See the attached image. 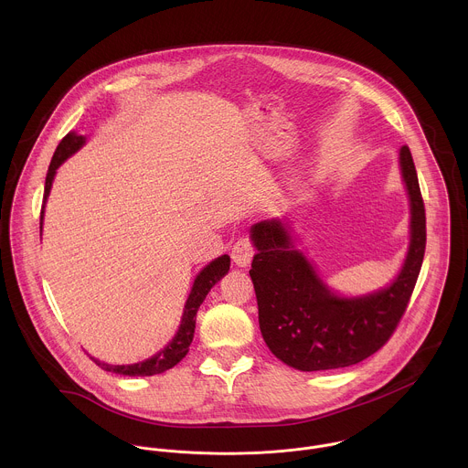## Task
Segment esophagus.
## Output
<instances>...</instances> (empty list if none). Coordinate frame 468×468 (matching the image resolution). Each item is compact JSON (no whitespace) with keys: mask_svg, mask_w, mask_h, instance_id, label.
<instances>
[{"mask_svg":"<svg viewBox=\"0 0 468 468\" xmlns=\"http://www.w3.org/2000/svg\"><path fill=\"white\" fill-rule=\"evenodd\" d=\"M254 243L250 241V238H239L234 247H232V261L238 267H249L252 258H254Z\"/></svg>","mask_w":468,"mask_h":468,"instance_id":"esophagus-1","label":"esophagus"}]
</instances>
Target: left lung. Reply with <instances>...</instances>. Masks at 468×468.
Listing matches in <instances>:
<instances>
[{"label": "left lung", "instance_id": "1", "mask_svg": "<svg viewBox=\"0 0 468 468\" xmlns=\"http://www.w3.org/2000/svg\"><path fill=\"white\" fill-rule=\"evenodd\" d=\"M401 176L410 200V245L400 275L377 293L342 299L293 250L286 227L273 219L252 227L256 254L250 277L256 290L260 328L270 351L301 371H324L358 364L395 334L425 254V205L414 162L400 149Z\"/></svg>", "mask_w": 468, "mask_h": 468}]
</instances>
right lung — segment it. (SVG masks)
Returning a JSON list of instances; mask_svg holds the SVG:
<instances>
[{
	"label": "right lung",
	"instance_id": "add662e5",
	"mask_svg": "<svg viewBox=\"0 0 468 468\" xmlns=\"http://www.w3.org/2000/svg\"><path fill=\"white\" fill-rule=\"evenodd\" d=\"M84 144V136L75 133H68L61 144L58 145L50 167H48V175H47V182H45V197H43V210H41V221H39V229H43V212H45V201L50 193L52 187V180L56 175V169L67 160L71 153H75L80 145ZM230 268V258L225 254L218 260H214L210 265L201 270L198 277L195 279L191 295L187 299L186 310H184V317H182V324L178 334L175 335V338L154 356L132 364V366H110L104 362H99L95 358H91L101 369L110 371V373H117V375H124V377H153V375H160L171 367H175L189 351V346L193 342L195 336V326H197V314L200 308L205 295L210 292V288L229 271Z\"/></svg>",
	"mask_w": 468,
	"mask_h": 468
}]
</instances>
